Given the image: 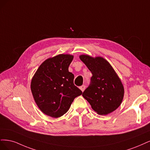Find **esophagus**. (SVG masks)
Instances as JSON below:
<instances>
[{
    "mask_svg": "<svg viewBox=\"0 0 150 150\" xmlns=\"http://www.w3.org/2000/svg\"><path fill=\"white\" fill-rule=\"evenodd\" d=\"M85 88H86V86H85V85H81V86H80V89L82 91H83L85 90Z\"/></svg>",
    "mask_w": 150,
    "mask_h": 150,
    "instance_id": "34e87169",
    "label": "esophagus"
}]
</instances>
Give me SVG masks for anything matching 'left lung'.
Segmentation results:
<instances>
[{
	"instance_id": "8db88e82",
	"label": "left lung",
	"mask_w": 150,
	"mask_h": 150,
	"mask_svg": "<svg viewBox=\"0 0 150 150\" xmlns=\"http://www.w3.org/2000/svg\"><path fill=\"white\" fill-rule=\"evenodd\" d=\"M80 59L93 75L82 96L98 114L113 112L122 103L124 96L123 85L117 73L103 57L81 55Z\"/></svg>"
}]
</instances>
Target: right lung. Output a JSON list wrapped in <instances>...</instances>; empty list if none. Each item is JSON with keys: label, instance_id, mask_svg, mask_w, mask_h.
Listing matches in <instances>:
<instances>
[{"label": "right lung", "instance_id": "right-lung-1", "mask_svg": "<svg viewBox=\"0 0 150 150\" xmlns=\"http://www.w3.org/2000/svg\"><path fill=\"white\" fill-rule=\"evenodd\" d=\"M74 56L60 54L49 58L38 67L30 88L38 107L45 115L59 118L67 112L82 91L74 83V75L69 71Z\"/></svg>", "mask_w": 150, "mask_h": 150}]
</instances>
